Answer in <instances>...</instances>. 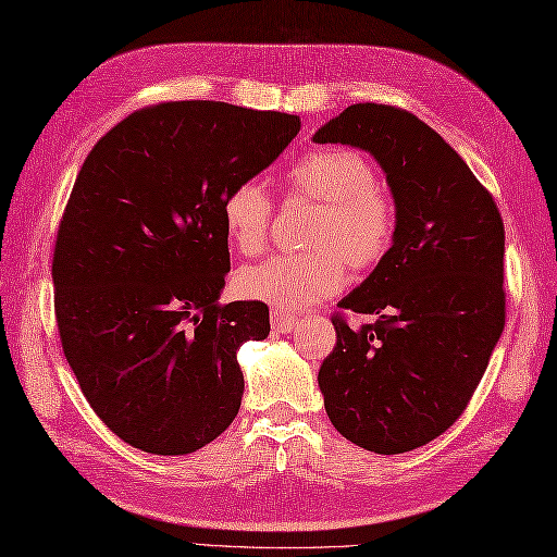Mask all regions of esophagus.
<instances>
[{"instance_id":"34e87169","label":"esophagus","mask_w":557,"mask_h":557,"mask_svg":"<svg viewBox=\"0 0 557 557\" xmlns=\"http://www.w3.org/2000/svg\"><path fill=\"white\" fill-rule=\"evenodd\" d=\"M270 320H273V330H277V332H292L294 326L298 324V318L292 315V312H287V310H282V308L270 310Z\"/></svg>"}]
</instances>
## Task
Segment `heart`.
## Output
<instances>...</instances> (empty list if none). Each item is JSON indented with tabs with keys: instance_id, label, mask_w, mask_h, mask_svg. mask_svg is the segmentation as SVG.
Instances as JSON below:
<instances>
[{
	"instance_id": "b5f03b06",
	"label": "heart",
	"mask_w": 557,
	"mask_h": 557,
	"mask_svg": "<svg viewBox=\"0 0 557 557\" xmlns=\"http://www.w3.org/2000/svg\"><path fill=\"white\" fill-rule=\"evenodd\" d=\"M289 188L322 205L304 253H277L242 268L235 277L239 296L304 310L336 294L346 282V263L355 270L386 259L397 231L395 199L379 188L374 164L358 150H318L289 171ZM275 207L263 183L245 178L225 190L221 221L225 235L247 256L265 249Z\"/></svg>"
}]
</instances>
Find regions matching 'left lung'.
<instances>
[{"label":"left lung","mask_w":557,"mask_h":557,"mask_svg":"<svg viewBox=\"0 0 557 557\" xmlns=\"http://www.w3.org/2000/svg\"><path fill=\"white\" fill-rule=\"evenodd\" d=\"M374 154L397 207L393 247L334 312L318 383L355 445L403 454L463 414L506 324L504 221L449 143L411 112L355 103L312 136Z\"/></svg>","instance_id":"8db88e82"}]
</instances>
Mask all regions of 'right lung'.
<instances>
[{
  "label": "right lung",
  "instance_id": "1",
  "mask_svg": "<svg viewBox=\"0 0 557 557\" xmlns=\"http://www.w3.org/2000/svg\"><path fill=\"white\" fill-rule=\"evenodd\" d=\"M298 129L284 112L169 101L132 112L84 160L53 249L55 322L87 403L132 447L190 454L237 417V348L270 320L261 301H219L221 199Z\"/></svg>",
  "mask_w": 557,
  "mask_h": 557
}]
</instances>
